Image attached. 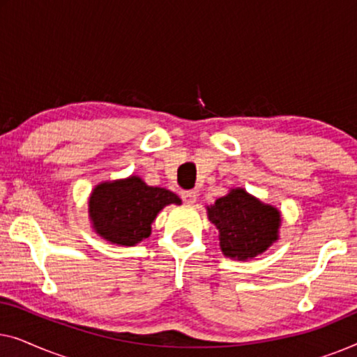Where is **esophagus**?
<instances>
[{
    "label": "esophagus",
    "instance_id": "obj_1",
    "mask_svg": "<svg viewBox=\"0 0 357 357\" xmlns=\"http://www.w3.org/2000/svg\"><path fill=\"white\" fill-rule=\"evenodd\" d=\"M180 197H182V199L187 204H192V203H195L197 202V192H193V190H187V192H182L180 193Z\"/></svg>",
    "mask_w": 357,
    "mask_h": 357
}]
</instances>
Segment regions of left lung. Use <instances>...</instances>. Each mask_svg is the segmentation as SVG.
<instances>
[{"label":"left lung","instance_id":"8db88e82","mask_svg":"<svg viewBox=\"0 0 357 357\" xmlns=\"http://www.w3.org/2000/svg\"><path fill=\"white\" fill-rule=\"evenodd\" d=\"M208 218L219 231V247L229 258L248 260L278 241L281 214L271 204L234 188L208 206Z\"/></svg>","mask_w":357,"mask_h":357}]
</instances>
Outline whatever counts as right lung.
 Returning a JSON list of instances; mask_svg holds the SVG:
<instances>
[{
	"label": "right lung",
	"instance_id": "add662e5",
	"mask_svg": "<svg viewBox=\"0 0 357 357\" xmlns=\"http://www.w3.org/2000/svg\"><path fill=\"white\" fill-rule=\"evenodd\" d=\"M180 204L177 195L149 187L136 175L102 182L89 197V218L94 231L116 245H136L151 236V224L167 204Z\"/></svg>",
	"mask_w": 357,
	"mask_h": 357
}]
</instances>
